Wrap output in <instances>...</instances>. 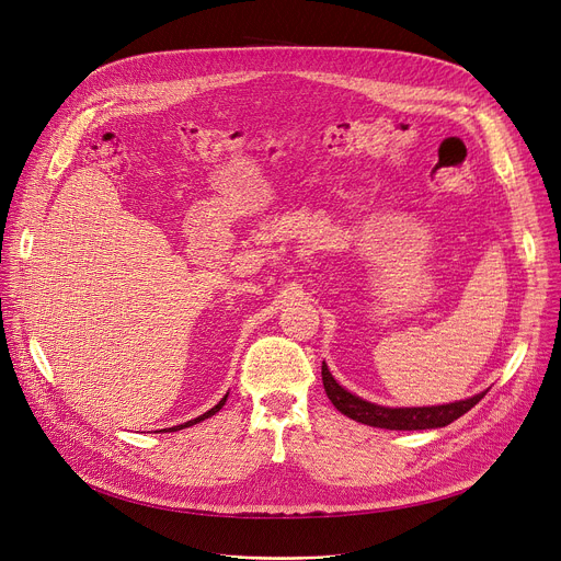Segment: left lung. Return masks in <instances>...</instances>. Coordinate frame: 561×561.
Here are the masks:
<instances>
[{
    "label": "left lung",
    "mask_w": 561,
    "mask_h": 561,
    "mask_svg": "<svg viewBox=\"0 0 561 561\" xmlns=\"http://www.w3.org/2000/svg\"><path fill=\"white\" fill-rule=\"evenodd\" d=\"M321 377H323V389L330 398V402L343 413L348 415L351 420H357L362 424L368 426H379V428H393V431H417V428H438V426H447L454 420H458L460 415H465L471 407H477L485 393L473 396L469 400L462 402H454V404H443V407H420V409H389V407H377L370 404L353 393H348L346 389L334 381V377L330 375L325 362L321 366Z\"/></svg>",
    "instance_id": "left-lung-1"
}]
</instances>
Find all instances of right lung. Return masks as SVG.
I'll list each match as a JSON object with an SVG mask.
<instances>
[{"label": "right lung", "instance_id": "1", "mask_svg": "<svg viewBox=\"0 0 561 561\" xmlns=\"http://www.w3.org/2000/svg\"><path fill=\"white\" fill-rule=\"evenodd\" d=\"M225 402H227V396H225L218 404H215L210 411H206L204 415H199V417H195V420H188V422H184V424H180V426H172V428H168V431H180V428H184V426H193V424H197V422H202V420H206V417H210V415L218 413V411L225 407ZM163 431H165V428H163Z\"/></svg>", "mask_w": 561, "mask_h": 561}]
</instances>
